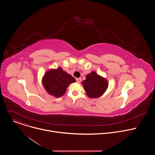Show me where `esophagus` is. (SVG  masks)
<instances>
[{"instance_id": "esophagus-1", "label": "esophagus", "mask_w": 155, "mask_h": 155, "mask_svg": "<svg viewBox=\"0 0 155 155\" xmlns=\"http://www.w3.org/2000/svg\"><path fill=\"white\" fill-rule=\"evenodd\" d=\"M76 80H77V83H80L81 81V78H78L76 79Z\"/></svg>"}]
</instances>
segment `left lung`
<instances>
[{"mask_svg":"<svg viewBox=\"0 0 155 155\" xmlns=\"http://www.w3.org/2000/svg\"><path fill=\"white\" fill-rule=\"evenodd\" d=\"M86 95L90 98H98L103 95L108 86V81L96 72H91L81 82Z\"/></svg>","mask_w":155,"mask_h":155,"instance_id":"8db88e82","label":"left lung"}]
</instances>
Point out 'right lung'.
Instances as JSON below:
<instances>
[{"label": "right lung", "mask_w": 155, "mask_h": 155, "mask_svg": "<svg viewBox=\"0 0 155 155\" xmlns=\"http://www.w3.org/2000/svg\"><path fill=\"white\" fill-rule=\"evenodd\" d=\"M75 81L72 75L64 71L61 68L47 71L41 79L42 84L46 91L55 97L62 96L69 84Z\"/></svg>", "instance_id": "1"}]
</instances>
